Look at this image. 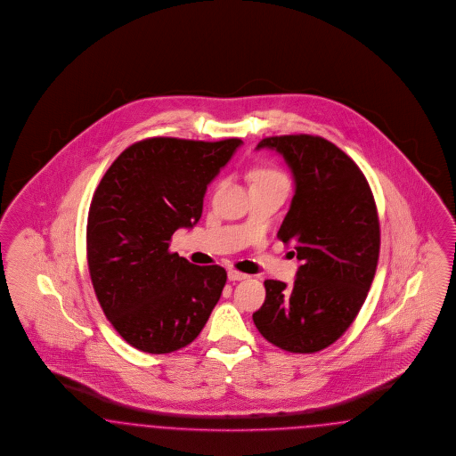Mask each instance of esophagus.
Segmentation results:
<instances>
[{
    "instance_id": "obj_1",
    "label": "esophagus",
    "mask_w": 456,
    "mask_h": 456,
    "mask_svg": "<svg viewBox=\"0 0 456 456\" xmlns=\"http://www.w3.org/2000/svg\"><path fill=\"white\" fill-rule=\"evenodd\" d=\"M227 278H229L231 281H242V280L248 278V274L240 273V272H237V270H229V272H227Z\"/></svg>"
}]
</instances>
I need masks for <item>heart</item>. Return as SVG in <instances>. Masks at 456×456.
I'll list each match as a JSON object with an SVG mask.
<instances>
[{
  "label": "heart",
  "mask_w": 456,
  "mask_h": 456,
  "mask_svg": "<svg viewBox=\"0 0 456 456\" xmlns=\"http://www.w3.org/2000/svg\"><path fill=\"white\" fill-rule=\"evenodd\" d=\"M251 180H253V183H287V178L280 171L273 169V167H259V169H256V171H253V175H251Z\"/></svg>",
  "instance_id": "b5f03b06"
}]
</instances>
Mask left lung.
I'll return each mask as SVG.
<instances>
[{
  "mask_svg": "<svg viewBox=\"0 0 456 456\" xmlns=\"http://www.w3.org/2000/svg\"><path fill=\"white\" fill-rule=\"evenodd\" d=\"M256 149L278 152L292 173L295 191L278 237L300 266L293 287L265 281L253 321L274 346L315 353L345 334L371 287L380 253L375 200L360 167L322 137H268Z\"/></svg>",
  "mask_w": 456,
  "mask_h": 456,
  "instance_id": "obj_1",
  "label": "left lung"
}]
</instances>
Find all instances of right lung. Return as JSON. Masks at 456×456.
Returning <instances> with one entry per match:
<instances>
[{
  "instance_id": "1",
  "label": "right lung",
  "mask_w": 456,
  "mask_h": 456,
  "mask_svg": "<svg viewBox=\"0 0 456 456\" xmlns=\"http://www.w3.org/2000/svg\"><path fill=\"white\" fill-rule=\"evenodd\" d=\"M240 139L154 137L127 147L93 195L86 246L96 298L130 346L163 354L190 345L219 302L227 273L169 253L201 217L207 186Z\"/></svg>"
}]
</instances>
